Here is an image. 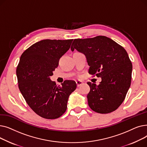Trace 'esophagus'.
Masks as SVG:
<instances>
[{
	"instance_id": "34e87169",
	"label": "esophagus",
	"mask_w": 147,
	"mask_h": 147,
	"mask_svg": "<svg viewBox=\"0 0 147 147\" xmlns=\"http://www.w3.org/2000/svg\"><path fill=\"white\" fill-rule=\"evenodd\" d=\"M76 84H77V86H78V87H79L83 84V82L80 81V80H78V81H76Z\"/></svg>"
}]
</instances>
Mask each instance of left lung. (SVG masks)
<instances>
[{"instance_id": "left-lung-1", "label": "left lung", "mask_w": 147, "mask_h": 147, "mask_svg": "<svg viewBox=\"0 0 147 147\" xmlns=\"http://www.w3.org/2000/svg\"><path fill=\"white\" fill-rule=\"evenodd\" d=\"M76 49L86 57L89 73L101 78L99 85L88 82L87 95L90 109L107 114L117 110L130 86L132 64L126 51L111 38L103 36L74 39L71 50Z\"/></svg>"}]
</instances>
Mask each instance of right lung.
Returning a JSON list of instances; mask_svg holds the SVG:
<instances>
[{
	"label": "right lung",
	"instance_id": "obj_1",
	"mask_svg": "<svg viewBox=\"0 0 147 147\" xmlns=\"http://www.w3.org/2000/svg\"><path fill=\"white\" fill-rule=\"evenodd\" d=\"M73 40H42L31 46L20 57L16 71L19 89L29 107L43 118L61 117L67 110L69 95L76 89L73 80H65L57 86L50 79Z\"/></svg>",
	"mask_w": 147,
	"mask_h": 147
}]
</instances>
